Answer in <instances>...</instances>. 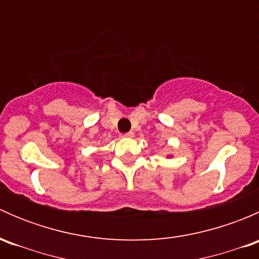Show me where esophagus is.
<instances>
[{"mask_svg": "<svg viewBox=\"0 0 259 259\" xmlns=\"http://www.w3.org/2000/svg\"><path fill=\"white\" fill-rule=\"evenodd\" d=\"M134 137V133L129 132V133H125V134L121 135V138H133Z\"/></svg>", "mask_w": 259, "mask_h": 259, "instance_id": "obj_1", "label": "esophagus"}]
</instances>
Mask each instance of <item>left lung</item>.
Wrapping results in <instances>:
<instances>
[{
	"instance_id": "1",
	"label": "left lung",
	"mask_w": 259,
	"mask_h": 259,
	"mask_svg": "<svg viewBox=\"0 0 259 259\" xmlns=\"http://www.w3.org/2000/svg\"><path fill=\"white\" fill-rule=\"evenodd\" d=\"M166 158H171V155H168V156H166Z\"/></svg>"
}]
</instances>
